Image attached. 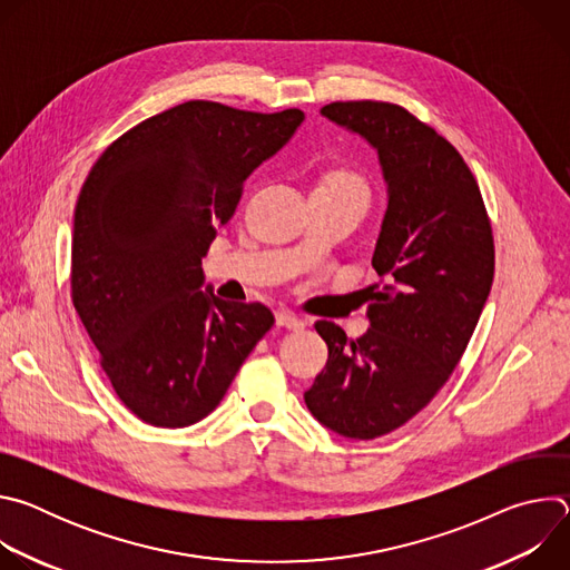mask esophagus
I'll return each mask as SVG.
<instances>
[{"instance_id":"esophagus-1","label":"esophagus","mask_w":570,"mask_h":570,"mask_svg":"<svg viewBox=\"0 0 570 570\" xmlns=\"http://www.w3.org/2000/svg\"><path fill=\"white\" fill-rule=\"evenodd\" d=\"M275 320H277V327L293 330V332L304 330V320H299V317H297L295 313H291V311H277V313H275Z\"/></svg>"}]
</instances>
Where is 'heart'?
Listing matches in <instances>:
<instances>
[{
  "instance_id": "1",
  "label": "heart",
  "mask_w": 570,
  "mask_h": 570,
  "mask_svg": "<svg viewBox=\"0 0 570 570\" xmlns=\"http://www.w3.org/2000/svg\"><path fill=\"white\" fill-rule=\"evenodd\" d=\"M315 191H332V194H343L354 200H358L363 207L370 200V187L365 178L352 169H332L330 174H324L322 180L317 183Z\"/></svg>"
}]
</instances>
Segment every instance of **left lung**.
Returning <instances> with one entry per match:
<instances>
[{
    "instance_id": "obj_1",
    "label": "left lung",
    "mask_w": 570,
    "mask_h": 570,
    "mask_svg": "<svg viewBox=\"0 0 570 570\" xmlns=\"http://www.w3.org/2000/svg\"><path fill=\"white\" fill-rule=\"evenodd\" d=\"M320 112L376 148L387 209L370 332L350 341L338 324L315 322L330 358L304 401L338 435L374 440L413 420L460 363L492 291L494 236L466 161L435 128L385 101Z\"/></svg>"
}]
</instances>
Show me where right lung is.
<instances>
[{
    "instance_id": "right-lung-1",
    "label": "right lung",
    "mask_w": 570,
    "mask_h": 570,
    "mask_svg": "<svg viewBox=\"0 0 570 570\" xmlns=\"http://www.w3.org/2000/svg\"><path fill=\"white\" fill-rule=\"evenodd\" d=\"M304 121L187 101L115 139L80 189L71 302L117 396L141 422L207 417L275 317L203 286V257L243 183Z\"/></svg>"
}]
</instances>
